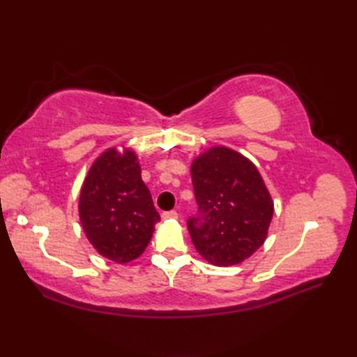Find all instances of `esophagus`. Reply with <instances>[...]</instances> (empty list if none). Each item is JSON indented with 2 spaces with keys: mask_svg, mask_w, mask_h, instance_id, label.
I'll list each match as a JSON object with an SVG mask.
<instances>
[{
  "mask_svg": "<svg viewBox=\"0 0 357 357\" xmlns=\"http://www.w3.org/2000/svg\"><path fill=\"white\" fill-rule=\"evenodd\" d=\"M161 218L164 219V221H169V219H178L179 215H178V211H164Z\"/></svg>",
  "mask_w": 357,
  "mask_h": 357,
  "instance_id": "obj_1",
  "label": "esophagus"
}]
</instances>
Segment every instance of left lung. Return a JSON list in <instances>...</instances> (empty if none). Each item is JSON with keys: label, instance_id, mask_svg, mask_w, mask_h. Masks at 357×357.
Returning <instances> with one entry per match:
<instances>
[{"label": "left lung", "instance_id": "obj_1", "mask_svg": "<svg viewBox=\"0 0 357 357\" xmlns=\"http://www.w3.org/2000/svg\"><path fill=\"white\" fill-rule=\"evenodd\" d=\"M198 215L187 221L198 253L218 267L241 264L268 234L273 199L256 165L229 147H211L192 162Z\"/></svg>", "mask_w": 357, "mask_h": 357}]
</instances>
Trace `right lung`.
Returning <instances> with one entry per match:
<instances>
[{"mask_svg": "<svg viewBox=\"0 0 357 357\" xmlns=\"http://www.w3.org/2000/svg\"><path fill=\"white\" fill-rule=\"evenodd\" d=\"M78 210L90 244L116 264L139 257L161 219L130 149L112 147L95 159L81 187Z\"/></svg>", "mask_w": 357, "mask_h": 357, "instance_id": "right-lung-1", "label": "right lung"}]
</instances>
